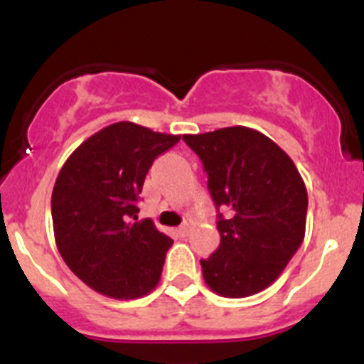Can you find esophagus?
Wrapping results in <instances>:
<instances>
[{
  "label": "esophagus",
  "mask_w": 364,
  "mask_h": 364,
  "mask_svg": "<svg viewBox=\"0 0 364 364\" xmlns=\"http://www.w3.org/2000/svg\"><path fill=\"white\" fill-rule=\"evenodd\" d=\"M188 232H190V224H188V222H185V224H181L178 228V235L179 236H186V235H188Z\"/></svg>",
  "instance_id": "obj_1"
}]
</instances>
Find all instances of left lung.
Instances as JSON below:
<instances>
[{
  "label": "left lung",
  "mask_w": 364,
  "mask_h": 364,
  "mask_svg": "<svg viewBox=\"0 0 364 364\" xmlns=\"http://www.w3.org/2000/svg\"><path fill=\"white\" fill-rule=\"evenodd\" d=\"M200 158L217 211L220 245L200 259L208 287L222 297H249L270 287L302 245L308 192L291 158L245 126L183 135Z\"/></svg>",
  "instance_id": "8db88e82"
}]
</instances>
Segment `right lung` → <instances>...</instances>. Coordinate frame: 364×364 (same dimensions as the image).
<instances>
[{"mask_svg": "<svg viewBox=\"0 0 364 364\" xmlns=\"http://www.w3.org/2000/svg\"><path fill=\"white\" fill-rule=\"evenodd\" d=\"M135 122H115L85 140L63 164L51 196L56 247L87 287L136 299L158 284L172 240L139 220L144 179L179 142Z\"/></svg>", "mask_w": 364, "mask_h": 364, "instance_id": "obj_1", "label": "right lung"}]
</instances>
